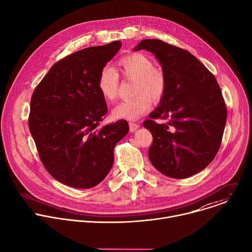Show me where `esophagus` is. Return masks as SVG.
Returning <instances> with one entry per match:
<instances>
[{"mask_svg": "<svg viewBox=\"0 0 252 252\" xmlns=\"http://www.w3.org/2000/svg\"><path fill=\"white\" fill-rule=\"evenodd\" d=\"M138 127H139V125H138V124H135V123H132V122L129 123V130H130L131 132H134Z\"/></svg>", "mask_w": 252, "mask_h": 252, "instance_id": "34e87169", "label": "esophagus"}]
</instances>
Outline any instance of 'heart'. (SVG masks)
Segmentation results:
<instances>
[{"label":"heart","mask_w":252,"mask_h":252,"mask_svg":"<svg viewBox=\"0 0 252 252\" xmlns=\"http://www.w3.org/2000/svg\"><path fill=\"white\" fill-rule=\"evenodd\" d=\"M122 77L134 82V98L120 102L113 111L116 119L136 120L145 115L152 106L153 100H159L166 90L163 71L155 67L154 63L141 54H130L118 62ZM120 78L111 66H103L97 78V91L106 101L116 98Z\"/></svg>","instance_id":"obj_1"}]
</instances>
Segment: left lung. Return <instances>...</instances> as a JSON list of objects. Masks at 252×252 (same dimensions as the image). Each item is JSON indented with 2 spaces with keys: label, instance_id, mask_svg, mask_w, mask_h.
<instances>
[{
  "label": "left lung",
  "instance_id": "1",
  "mask_svg": "<svg viewBox=\"0 0 252 252\" xmlns=\"http://www.w3.org/2000/svg\"><path fill=\"white\" fill-rule=\"evenodd\" d=\"M140 50L155 55L166 79L158 106L143 122L154 138L150 160L168 177H189L204 169L220 150L227 116L220 88L186 50L160 40H142L133 49ZM155 118L167 119L168 124H157Z\"/></svg>",
  "mask_w": 252,
  "mask_h": 252
}]
</instances>
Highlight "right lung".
<instances>
[{"instance_id": "add662e5", "label": "right lung", "mask_w": 252, "mask_h": 252, "mask_svg": "<svg viewBox=\"0 0 252 252\" xmlns=\"http://www.w3.org/2000/svg\"><path fill=\"white\" fill-rule=\"evenodd\" d=\"M122 47L121 41L83 49L48 71L31 98L29 127L40 158L58 182L91 189L114 163V149L128 132L125 120L99 126L107 112L97 91L100 69Z\"/></svg>"}]
</instances>
